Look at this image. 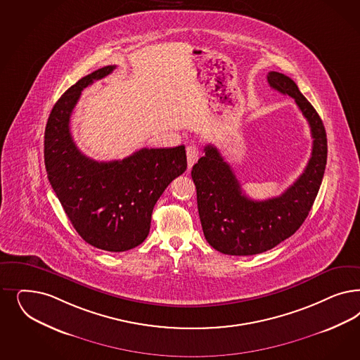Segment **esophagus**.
I'll use <instances>...</instances> for the list:
<instances>
[{"label": "esophagus", "mask_w": 360, "mask_h": 360, "mask_svg": "<svg viewBox=\"0 0 360 360\" xmlns=\"http://www.w3.org/2000/svg\"><path fill=\"white\" fill-rule=\"evenodd\" d=\"M198 148L196 146H189L186 147V160H188V168H192V165L198 162Z\"/></svg>", "instance_id": "esophagus-1"}]
</instances>
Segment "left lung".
Listing matches in <instances>:
<instances>
[{
	"label": "left lung",
	"instance_id": "obj_1",
	"mask_svg": "<svg viewBox=\"0 0 360 360\" xmlns=\"http://www.w3.org/2000/svg\"><path fill=\"white\" fill-rule=\"evenodd\" d=\"M267 82L271 89L294 98L309 122L311 158L303 174L281 196L257 201L243 192L219 150L212 144L204 148L205 155L192 168L198 216L209 245L224 255H258L289 238L306 220L325 174L327 138L322 119L291 78L270 71Z\"/></svg>",
	"mask_w": 360,
	"mask_h": 360
}]
</instances>
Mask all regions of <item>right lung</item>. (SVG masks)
Here are the masks:
<instances>
[{
  "mask_svg": "<svg viewBox=\"0 0 360 360\" xmlns=\"http://www.w3.org/2000/svg\"><path fill=\"white\" fill-rule=\"evenodd\" d=\"M105 66L72 84L54 105L45 129L47 177L74 229L87 244L126 252L141 244L156 201L186 169L184 146L141 148L123 160L96 162L83 155L70 132L82 90L111 74Z\"/></svg>",
  "mask_w": 360,
  "mask_h": 360,
  "instance_id": "right-lung-1",
  "label": "right lung"
}]
</instances>
